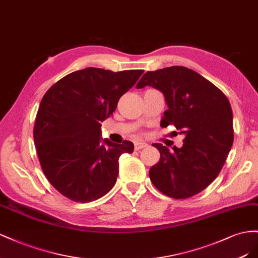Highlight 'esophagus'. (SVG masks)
<instances>
[{
	"label": "esophagus",
	"mask_w": 258,
	"mask_h": 258,
	"mask_svg": "<svg viewBox=\"0 0 258 258\" xmlns=\"http://www.w3.org/2000/svg\"><path fill=\"white\" fill-rule=\"evenodd\" d=\"M146 147H148V145H147L146 143H142V142H136L134 144V148L135 150H141L143 148H146Z\"/></svg>",
	"instance_id": "1"
}]
</instances>
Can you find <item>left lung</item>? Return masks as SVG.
I'll return each mask as SVG.
<instances>
[{"label":"left lung","mask_w":258,"mask_h":258,"mask_svg":"<svg viewBox=\"0 0 258 258\" xmlns=\"http://www.w3.org/2000/svg\"><path fill=\"white\" fill-rule=\"evenodd\" d=\"M152 86L163 93L168 109L161 126L185 135L181 148L170 151L153 144L160 161L149 176L162 194L187 199L207 188L225 164L233 143L232 110L226 95L198 72L182 66L148 71L137 88Z\"/></svg>","instance_id":"obj_1"}]
</instances>
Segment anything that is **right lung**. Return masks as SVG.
<instances>
[{"instance_id":"1","label":"right lung","mask_w":258,"mask_h":258,"mask_svg":"<svg viewBox=\"0 0 258 258\" xmlns=\"http://www.w3.org/2000/svg\"><path fill=\"white\" fill-rule=\"evenodd\" d=\"M144 70L113 72L86 68L63 77L44 95L33 138L42 171L58 192L75 202H92L112 189L119 158L134 145L102 139L101 122Z\"/></svg>"}]
</instances>
